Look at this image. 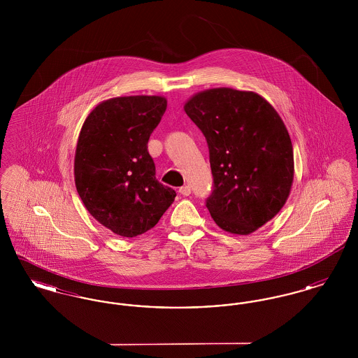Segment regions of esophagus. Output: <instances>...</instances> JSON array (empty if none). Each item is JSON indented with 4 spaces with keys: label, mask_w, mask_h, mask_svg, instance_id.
<instances>
[{
    "label": "esophagus",
    "mask_w": 358,
    "mask_h": 358,
    "mask_svg": "<svg viewBox=\"0 0 358 358\" xmlns=\"http://www.w3.org/2000/svg\"><path fill=\"white\" fill-rule=\"evenodd\" d=\"M180 194H182V196H189L190 193H192V189H190V185H185V187H180Z\"/></svg>",
    "instance_id": "obj_1"
}]
</instances>
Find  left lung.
Returning a JSON list of instances; mask_svg holds the SVG:
<instances>
[{
  "instance_id": "1",
  "label": "left lung",
  "mask_w": 358,
  "mask_h": 358,
  "mask_svg": "<svg viewBox=\"0 0 358 358\" xmlns=\"http://www.w3.org/2000/svg\"><path fill=\"white\" fill-rule=\"evenodd\" d=\"M184 110L208 143L212 219L234 235L255 232L279 213L292 187L294 152L283 120L259 94L228 87L194 94Z\"/></svg>"
}]
</instances>
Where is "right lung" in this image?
Masks as SVG:
<instances>
[{"label":"right lung","instance_id":"add662e5","mask_svg":"<svg viewBox=\"0 0 358 358\" xmlns=\"http://www.w3.org/2000/svg\"><path fill=\"white\" fill-rule=\"evenodd\" d=\"M168 106L164 96L103 101L85 118L76 143V190L90 215L123 238L152 229L176 192L155 178L148 142Z\"/></svg>","mask_w":358,"mask_h":358}]
</instances>
